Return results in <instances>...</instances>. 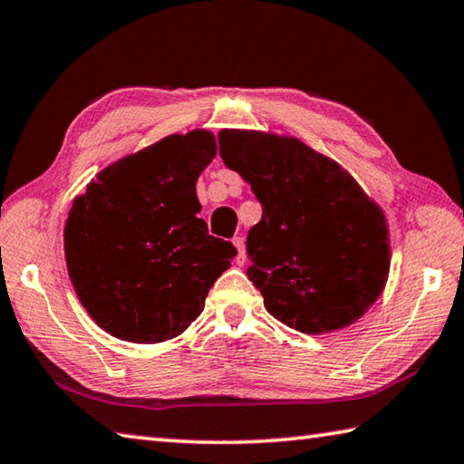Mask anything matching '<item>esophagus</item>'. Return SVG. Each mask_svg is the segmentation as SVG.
<instances>
[{"label":"esophagus","mask_w":464,"mask_h":464,"mask_svg":"<svg viewBox=\"0 0 464 464\" xmlns=\"http://www.w3.org/2000/svg\"><path fill=\"white\" fill-rule=\"evenodd\" d=\"M233 246L237 247V264H246V241L239 237H233Z\"/></svg>","instance_id":"34e87169"}]
</instances>
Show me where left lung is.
Returning a JSON list of instances; mask_svg holds the SVG:
<instances>
[{"label":"left lung","instance_id":"left-lung-1","mask_svg":"<svg viewBox=\"0 0 464 464\" xmlns=\"http://www.w3.org/2000/svg\"><path fill=\"white\" fill-rule=\"evenodd\" d=\"M225 166L251 184L262 221L247 233V276L270 315L303 334L348 327L389 276L382 210L348 171L293 137L221 130Z\"/></svg>","mask_w":464,"mask_h":464}]
</instances>
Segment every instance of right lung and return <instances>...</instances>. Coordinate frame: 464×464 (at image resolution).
Returning a JSON list of instances; mask_svg holds the SVG:
<instances>
[{"label":"right lung","instance_id":"1","mask_svg":"<svg viewBox=\"0 0 464 464\" xmlns=\"http://www.w3.org/2000/svg\"><path fill=\"white\" fill-rule=\"evenodd\" d=\"M215 155L213 132L171 135L108 166L73 200L69 278L92 319L119 340L182 334L237 254L198 218L196 179Z\"/></svg>","mask_w":464,"mask_h":464}]
</instances>
